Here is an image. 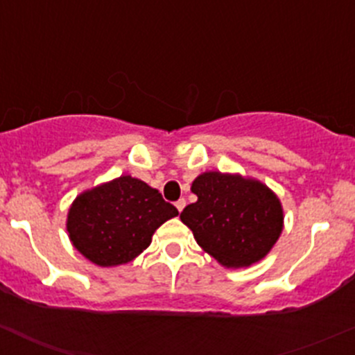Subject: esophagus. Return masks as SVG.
I'll return each instance as SVG.
<instances>
[{"instance_id":"esophagus-1","label":"esophagus","mask_w":355,"mask_h":355,"mask_svg":"<svg viewBox=\"0 0 355 355\" xmlns=\"http://www.w3.org/2000/svg\"><path fill=\"white\" fill-rule=\"evenodd\" d=\"M185 204H187V202H185V199H178L177 202H175V206H177V209L182 213V209H184V207H185Z\"/></svg>"}]
</instances>
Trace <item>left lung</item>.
<instances>
[{"label":"left lung","mask_w":355,"mask_h":355,"mask_svg":"<svg viewBox=\"0 0 355 355\" xmlns=\"http://www.w3.org/2000/svg\"><path fill=\"white\" fill-rule=\"evenodd\" d=\"M192 192L198 200L182 211L180 220L223 266L257 263L280 237L282 204L261 182L207 171L192 182Z\"/></svg>","instance_id":"left-lung-1"}]
</instances>
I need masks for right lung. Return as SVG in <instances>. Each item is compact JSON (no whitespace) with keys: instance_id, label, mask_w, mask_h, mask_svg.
Returning a JSON list of instances; mask_svg holds the SVG:
<instances>
[{"instance_id":"obj_1","label":"right lung","mask_w":355,"mask_h":355,"mask_svg":"<svg viewBox=\"0 0 355 355\" xmlns=\"http://www.w3.org/2000/svg\"><path fill=\"white\" fill-rule=\"evenodd\" d=\"M178 209L159 191L128 175L84 192L68 211L71 244L98 266H118L149 244L159 225Z\"/></svg>"}]
</instances>
